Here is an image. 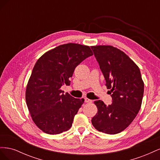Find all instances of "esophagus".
I'll return each mask as SVG.
<instances>
[{
	"label": "esophagus",
	"mask_w": 160,
	"mask_h": 160,
	"mask_svg": "<svg viewBox=\"0 0 160 160\" xmlns=\"http://www.w3.org/2000/svg\"><path fill=\"white\" fill-rule=\"evenodd\" d=\"M85 102L88 103H92V100H91L89 99H88V98H85Z\"/></svg>",
	"instance_id": "1"
}]
</instances>
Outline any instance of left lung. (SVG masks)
Masks as SVG:
<instances>
[{"label": "left lung", "mask_w": 160, "mask_h": 160, "mask_svg": "<svg viewBox=\"0 0 160 160\" xmlns=\"http://www.w3.org/2000/svg\"><path fill=\"white\" fill-rule=\"evenodd\" d=\"M110 89L112 103L101 100L94 103L98 113L91 119L99 132L116 134L127 128L141 108L144 83L138 65L117 48L110 45L91 47Z\"/></svg>", "instance_id": "1"}]
</instances>
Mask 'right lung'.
<instances>
[{"label":"right lung","mask_w":160,"mask_h":160,"mask_svg":"<svg viewBox=\"0 0 160 160\" xmlns=\"http://www.w3.org/2000/svg\"><path fill=\"white\" fill-rule=\"evenodd\" d=\"M89 46L67 43L43 54L33 67L25 99L32 119L43 132L59 134L69 130L84 99L61 89L69 85L75 67L93 55Z\"/></svg>","instance_id":"right-lung-1"}]
</instances>
